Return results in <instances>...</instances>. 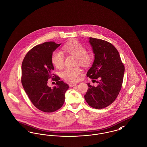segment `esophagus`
I'll return each mask as SVG.
<instances>
[{
  "mask_svg": "<svg viewBox=\"0 0 147 147\" xmlns=\"http://www.w3.org/2000/svg\"><path fill=\"white\" fill-rule=\"evenodd\" d=\"M77 85V83H70L69 84V87H70V88H72V87H73V86H76Z\"/></svg>",
  "mask_w": 147,
  "mask_h": 147,
  "instance_id": "obj_1",
  "label": "esophagus"
}]
</instances>
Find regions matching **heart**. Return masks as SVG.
<instances>
[{"label":"heart","instance_id":"obj_1","mask_svg":"<svg viewBox=\"0 0 147 147\" xmlns=\"http://www.w3.org/2000/svg\"><path fill=\"white\" fill-rule=\"evenodd\" d=\"M63 49L70 55L77 57V62L84 66H89L92 61V58L90 55L86 53V49L84 46L76 41H71L65 44ZM64 56L63 53L59 51H54L51 56V62L56 68L61 69L63 67ZM82 70L79 67L74 68H67L61 73V76L64 79L70 81L76 82Z\"/></svg>","mask_w":147,"mask_h":147}]
</instances>
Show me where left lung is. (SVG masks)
<instances>
[{"mask_svg":"<svg viewBox=\"0 0 147 147\" xmlns=\"http://www.w3.org/2000/svg\"><path fill=\"white\" fill-rule=\"evenodd\" d=\"M94 55V61L86 76L98 83L89 87L84 98L92 107L101 109L111 104L121 89L125 67L115 46L102 40L89 38Z\"/></svg>","mask_w":147,"mask_h":147,"instance_id":"1","label":"left lung"}]
</instances>
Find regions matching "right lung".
Listing matches in <instances>:
<instances>
[{
  "instance_id": "1",
  "label": "right lung",
  "mask_w": 147,
  "mask_h": 147,
  "mask_svg": "<svg viewBox=\"0 0 147 147\" xmlns=\"http://www.w3.org/2000/svg\"><path fill=\"white\" fill-rule=\"evenodd\" d=\"M61 43L45 42L30 50L21 66V83L33 105L43 112H52L59 109L64 102L68 84L56 76V86L51 88L47 82L54 70L52 54ZM53 80V79H52Z\"/></svg>"
}]
</instances>
